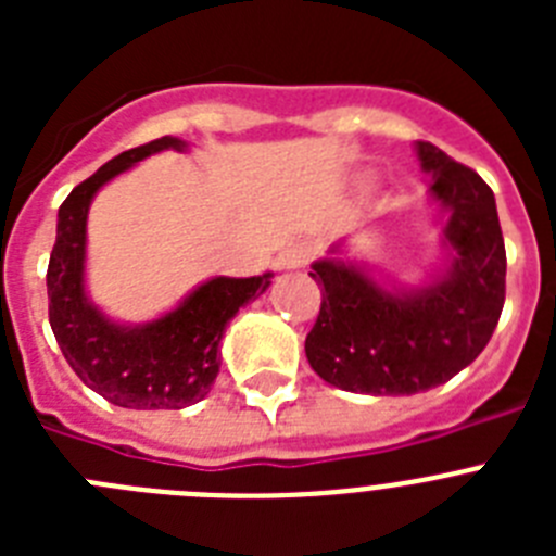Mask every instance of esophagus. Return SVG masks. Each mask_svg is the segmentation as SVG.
Masks as SVG:
<instances>
[{"label":"esophagus","mask_w":556,"mask_h":556,"mask_svg":"<svg viewBox=\"0 0 556 556\" xmlns=\"http://www.w3.org/2000/svg\"><path fill=\"white\" fill-rule=\"evenodd\" d=\"M308 255H312V248H308L306 242L289 244L281 253V258H278V264H281L283 269H301L308 264Z\"/></svg>","instance_id":"esophagus-1"}]
</instances>
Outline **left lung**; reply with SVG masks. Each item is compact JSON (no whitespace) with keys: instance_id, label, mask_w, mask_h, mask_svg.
I'll return each mask as SVG.
<instances>
[{"instance_id":"left-lung-1","label":"left lung","mask_w":556,"mask_h":556,"mask_svg":"<svg viewBox=\"0 0 556 556\" xmlns=\"http://www.w3.org/2000/svg\"><path fill=\"white\" fill-rule=\"evenodd\" d=\"M429 194L445 214V264L426 283H381L370 267L320 258L317 323L306 337L312 370L348 392L415 395L448 378L484 351L504 308L507 250L493 189L440 147L417 141ZM342 242L328 253H339Z\"/></svg>"}]
</instances>
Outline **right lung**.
Instances as JSON below:
<instances>
[{"label":"right lung","instance_id":"1","mask_svg":"<svg viewBox=\"0 0 556 556\" xmlns=\"http://www.w3.org/2000/svg\"><path fill=\"white\" fill-rule=\"evenodd\" d=\"M164 136L132 147L72 189L58 208L55 248L49 255V326L68 367L86 387L125 409H184L211 392L219 372L225 326L248 301L267 292L273 273L253 278H208L159 320L116 323L86 292V223L97 191L161 150H186Z\"/></svg>","mask_w":556,"mask_h":556}]
</instances>
